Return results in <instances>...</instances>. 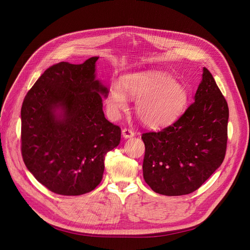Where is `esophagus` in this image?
Returning <instances> with one entry per match:
<instances>
[{"label": "esophagus", "mask_w": 250, "mask_h": 250, "mask_svg": "<svg viewBox=\"0 0 250 250\" xmlns=\"http://www.w3.org/2000/svg\"><path fill=\"white\" fill-rule=\"evenodd\" d=\"M122 133H123V137H124V138H125V139L132 138V137H134V136H135L134 130L129 129V128H124Z\"/></svg>", "instance_id": "34e87169"}]
</instances>
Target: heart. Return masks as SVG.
I'll list each match as a JSON object with an SVG mask.
<instances>
[{"label": "heart", "instance_id": "obj_1", "mask_svg": "<svg viewBox=\"0 0 250 250\" xmlns=\"http://www.w3.org/2000/svg\"><path fill=\"white\" fill-rule=\"evenodd\" d=\"M136 101V112L146 126L159 128L172 124L188 103L186 87L167 73L143 71L125 76L123 82L110 84L106 108L111 118H118L128 106V98Z\"/></svg>", "mask_w": 250, "mask_h": 250}]
</instances>
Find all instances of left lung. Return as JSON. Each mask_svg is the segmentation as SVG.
Returning <instances> with one entry per match:
<instances>
[{
    "mask_svg": "<svg viewBox=\"0 0 250 250\" xmlns=\"http://www.w3.org/2000/svg\"><path fill=\"white\" fill-rule=\"evenodd\" d=\"M228 118L227 101L204 68L194 102L186 112L160 132L142 135L143 175L152 190L173 196L201 188L225 158Z\"/></svg>",
    "mask_w": 250,
    "mask_h": 250,
    "instance_id": "left-lung-1",
    "label": "left lung"
}]
</instances>
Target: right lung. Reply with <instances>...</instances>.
<instances>
[{
    "instance_id": "1",
    "label": "right lung",
    "mask_w": 250,
    "mask_h": 250,
    "mask_svg": "<svg viewBox=\"0 0 250 250\" xmlns=\"http://www.w3.org/2000/svg\"><path fill=\"white\" fill-rule=\"evenodd\" d=\"M98 57L51 65L26 94L21 108V153L33 176L50 191L80 195L102 179L105 155L121 143L108 122L95 79Z\"/></svg>"
}]
</instances>
